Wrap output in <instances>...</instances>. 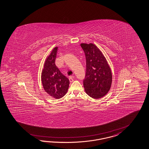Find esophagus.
<instances>
[{
    "mask_svg": "<svg viewBox=\"0 0 149 149\" xmlns=\"http://www.w3.org/2000/svg\"><path fill=\"white\" fill-rule=\"evenodd\" d=\"M74 77H75L74 76V75H71V76H70L69 77V81H70V82H72V81H74Z\"/></svg>",
    "mask_w": 149,
    "mask_h": 149,
    "instance_id": "34e87169",
    "label": "esophagus"
}]
</instances>
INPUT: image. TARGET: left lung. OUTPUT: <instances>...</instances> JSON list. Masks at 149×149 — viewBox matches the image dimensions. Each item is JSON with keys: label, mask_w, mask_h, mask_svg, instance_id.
I'll list each match as a JSON object with an SVG mask.
<instances>
[{"label": "left lung", "mask_w": 149, "mask_h": 149, "mask_svg": "<svg viewBox=\"0 0 149 149\" xmlns=\"http://www.w3.org/2000/svg\"><path fill=\"white\" fill-rule=\"evenodd\" d=\"M85 52L86 69L84 86L89 97L99 99L110 89L112 75L110 67L100 50L92 43H81Z\"/></svg>", "instance_id": "left-lung-1"}]
</instances>
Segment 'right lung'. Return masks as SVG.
I'll return each instance as SVG.
<instances>
[{
  "instance_id": "add662e5",
  "label": "right lung",
  "mask_w": 149,
  "mask_h": 149,
  "mask_svg": "<svg viewBox=\"0 0 149 149\" xmlns=\"http://www.w3.org/2000/svg\"><path fill=\"white\" fill-rule=\"evenodd\" d=\"M57 49V47L53 49L45 61L41 80L46 92L55 99H60L67 92L69 80L55 64Z\"/></svg>"
}]
</instances>
